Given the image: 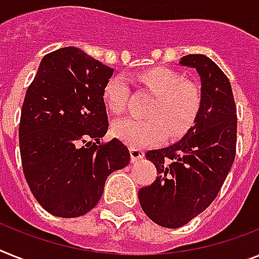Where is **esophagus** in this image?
Here are the masks:
<instances>
[{
    "mask_svg": "<svg viewBox=\"0 0 259 259\" xmlns=\"http://www.w3.org/2000/svg\"><path fill=\"white\" fill-rule=\"evenodd\" d=\"M130 153H131L132 161H138V160H140V159H143V157H144V151H143V149L131 148V149H130Z\"/></svg>",
    "mask_w": 259,
    "mask_h": 259,
    "instance_id": "1",
    "label": "esophagus"
}]
</instances>
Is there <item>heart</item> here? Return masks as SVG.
<instances>
[{
  "label": "heart",
  "instance_id": "obj_1",
  "mask_svg": "<svg viewBox=\"0 0 259 259\" xmlns=\"http://www.w3.org/2000/svg\"><path fill=\"white\" fill-rule=\"evenodd\" d=\"M139 83L155 95L147 111L148 119H123L112 127L115 136L132 148L157 144L165 138L175 140L191 131L201 108V94L191 82L165 67H153L138 75ZM130 87L123 75L112 76L103 89V99L114 114L127 108Z\"/></svg>",
  "mask_w": 259,
  "mask_h": 259
}]
</instances>
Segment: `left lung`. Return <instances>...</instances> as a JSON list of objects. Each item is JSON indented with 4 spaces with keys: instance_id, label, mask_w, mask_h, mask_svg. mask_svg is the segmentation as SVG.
<instances>
[{
    "instance_id": "1",
    "label": "left lung",
    "mask_w": 259,
    "mask_h": 259,
    "mask_svg": "<svg viewBox=\"0 0 259 259\" xmlns=\"http://www.w3.org/2000/svg\"><path fill=\"white\" fill-rule=\"evenodd\" d=\"M180 65L201 78V108L180 142L145 153L159 176L139 189L144 213L164 228H180L217 197L236 157L237 107L228 76L210 58L191 54Z\"/></svg>"
}]
</instances>
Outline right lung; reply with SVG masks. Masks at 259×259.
I'll return each mask as SVG.
<instances>
[{
  "instance_id": "right-lung-1",
  "label": "right lung",
  "mask_w": 259,
  "mask_h": 259,
  "mask_svg": "<svg viewBox=\"0 0 259 259\" xmlns=\"http://www.w3.org/2000/svg\"><path fill=\"white\" fill-rule=\"evenodd\" d=\"M112 72L84 51L63 48L45 55L26 91L18 132L23 175L57 217L86 214L108 175L130 163L120 140L99 142L108 128L103 89Z\"/></svg>"
}]
</instances>
